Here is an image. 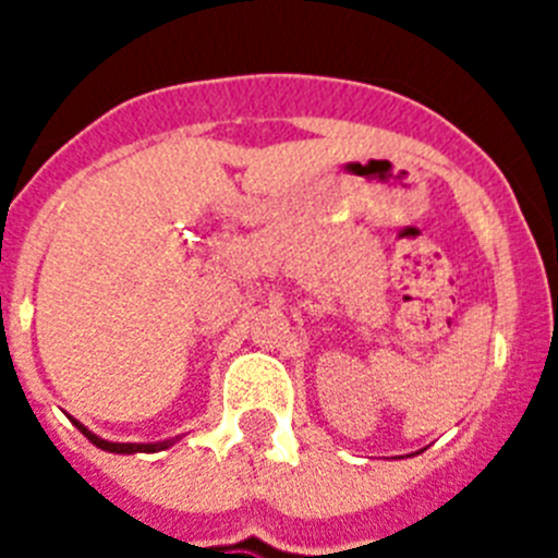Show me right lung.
<instances>
[{
	"label": "right lung",
	"instance_id": "obj_1",
	"mask_svg": "<svg viewBox=\"0 0 558 558\" xmlns=\"http://www.w3.org/2000/svg\"><path fill=\"white\" fill-rule=\"evenodd\" d=\"M75 422V418H72ZM77 430L83 433V436L92 441L95 447H100V450H108V452H125V456H133V452H159V450H167V447L172 445V441H159V445H117V441H106V438L95 436L92 430H86V427L81 425V422H75Z\"/></svg>",
	"mask_w": 558,
	"mask_h": 558
}]
</instances>
